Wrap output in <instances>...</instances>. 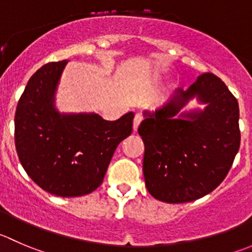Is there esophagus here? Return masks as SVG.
<instances>
[{
    "instance_id": "obj_1",
    "label": "esophagus",
    "mask_w": 252,
    "mask_h": 252,
    "mask_svg": "<svg viewBox=\"0 0 252 252\" xmlns=\"http://www.w3.org/2000/svg\"><path fill=\"white\" fill-rule=\"evenodd\" d=\"M141 123V114L140 113H136L135 117H134V121H133V131L135 133L138 130L139 126Z\"/></svg>"
}]
</instances>
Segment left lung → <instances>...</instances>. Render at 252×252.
<instances>
[{"mask_svg": "<svg viewBox=\"0 0 252 252\" xmlns=\"http://www.w3.org/2000/svg\"><path fill=\"white\" fill-rule=\"evenodd\" d=\"M194 98L205 108L183 111ZM144 118L138 133L145 146V185L154 198L192 202L223 182L239 151L240 130L238 101L218 76L201 75L161 108L144 112Z\"/></svg>", "mask_w": 252, "mask_h": 252, "instance_id": "obj_1", "label": "left lung"}]
</instances>
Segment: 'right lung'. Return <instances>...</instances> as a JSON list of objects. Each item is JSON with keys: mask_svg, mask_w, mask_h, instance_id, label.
I'll use <instances>...</instances> for the list:
<instances>
[{"mask_svg": "<svg viewBox=\"0 0 252 252\" xmlns=\"http://www.w3.org/2000/svg\"><path fill=\"white\" fill-rule=\"evenodd\" d=\"M67 61L49 63L29 79L17 104L14 143L27 175L59 197L94 192L117 146L133 130V112L117 121L97 113H60L55 94Z\"/></svg>", "mask_w": 252, "mask_h": 252, "instance_id": "obj_1", "label": "right lung"}]
</instances>
